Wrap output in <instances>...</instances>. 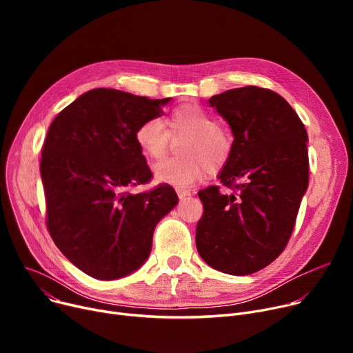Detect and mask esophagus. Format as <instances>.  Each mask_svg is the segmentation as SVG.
Wrapping results in <instances>:
<instances>
[{"instance_id":"obj_1","label":"esophagus","mask_w":353,"mask_h":353,"mask_svg":"<svg viewBox=\"0 0 353 353\" xmlns=\"http://www.w3.org/2000/svg\"><path fill=\"white\" fill-rule=\"evenodd\" d=\"M176 192H177L179 199H184V197H188V196L192 194V192H190V190H186V189H177Z\"/></svg>"}]
</instances>
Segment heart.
<instances>
[{"label": "heart", "instance_id": "obj_1", "mask_svg": "<svg viewBox=\"0 0 353 353\" xmlns=\"http://www.w3.org/2000/svg\"><path fill=\"white\" fill-rule=\"evenodd\" d=\"M179 136H189L181 148L184 159H165L153 165L156 179L172 186H192L209 173V167L219 170L232 156V136L213 114L197 104L179 105L163 121L148 119L134 132L140 152L150 160L161 159L170 137Z\"/></svg>", "mask_w": 353, "mask_h": 353}]
</instances>
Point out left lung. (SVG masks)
I'll return each mask as SVG.
<instances>
[{
    "instance_id": "1",
    "label": "left lung",
    "mask_w": 353,
    "mask_h": 353,
    "mask_svg": "<svg viewBox=\"0 0 353 353\" xmlns=\"http://www.w3.org/2000/svg\"><path fill=\"white\" fill-rule=\"evenodd\" d=\"M232 127L233 150L220 183L199 192L197 252L209 266L245 276L285 250L309 181L307 133L289 103L256 85L209 100Z\"/></svg>"
}]
</instances>
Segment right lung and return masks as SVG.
<instances>
[{"mask_svg": "<svg viewBox=\"0 0 353 353\" xmlns=\"http://www.w3.org/2000/svg\"><path fill=\"white\" fill-rule=\"evenodd\" d=\"M169 100L94 88L60 111L48 128L40 163L47 229L68 261L96 279H119L139 269L150 254L159 220L177 205L165 183L130 193L153 177L136 128L160 117Z\"/></svg>", "mask_w": 353, "mask_h": 353, "instance_id": "right-lung-1", "label": "right lung"}]
</instances>
